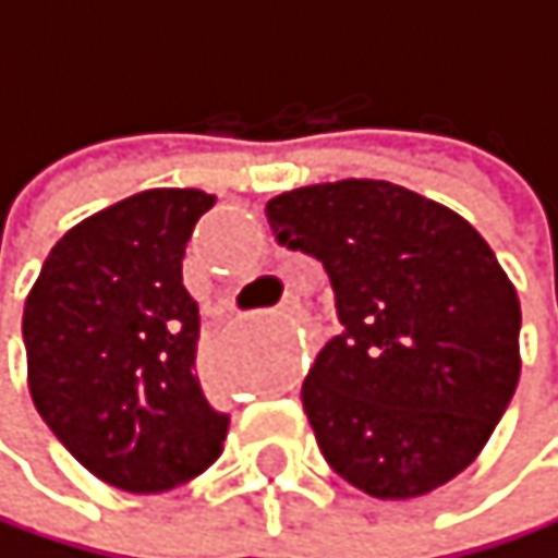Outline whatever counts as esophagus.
I'll return each mask as SVG.
<instances>
[{"instance_id":"obj_1","label":"esophagus","mask_w":558,"mask_h":558,"mask_svg":"<svg viewBox=\"0 0 558 558\" xmlns=\"http://www.w3.org/2000/svg\"><path fill=\"white\" fill-rule=\"evenodd\" d=\"M281 311H284V317H298V311H301V304H298V298H288Z\"/></svg>"}]
</instances>
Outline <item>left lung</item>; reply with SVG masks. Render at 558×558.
Returning <instances> with one entry per match:
<instances>
[{
	"label": "left lung",
	"instance_id": "left-lung-1",
	"mask_svg": "<svg viewBox=\"0 0 558 558\" xmlns=\"http://www.w3.org/2000/svg\"><path fill=\"white\" fill-rule=\"evenodd\" d=\"M277 241L314 254L343 333L301 387L330 470L374 499L460 476L520 384V294L486 238L440 202L374 178L267 202Z\"/></svg>",
	"mask_w": 558,
	"mask_h": 558
}]
</instances>
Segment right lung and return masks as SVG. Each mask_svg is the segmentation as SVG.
I'll return each instance as SVG.
<instances>
[{
  "label": "right lung",
  "instance_id": "right-lung-1",
  "mask_svg": "<svg viewBox=\"0 0 558 558\" xmlns=\"http://www.w3.org/2000/svg\"><path fill=\"white\" fill-rule=\"evenodd\" d=\"M218 197L151 187L69 228L25 298L28 393L101 483L165 493L225 450L228 416L194 374L197 304L181 260Z\"/></svg>",
  "mask_w": 558,
  "mask_h": 558
}]
</instances>
